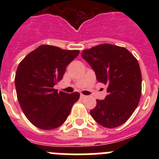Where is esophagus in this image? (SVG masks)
<instances>
[{"instance_id": "obj_1", "label": "esophagus", "mask_w": 159, "mask_h": 159, "mask_svg": "<svg viewBox=\"0 0 159 159\" xmlns=\"http://www.w3.org/2000/svg\"><path fill=\"white\" fill-rule=\"evenodd\" d=\"M80 98L81 99H85V98H86V95H80Z\"/></svg>"}]
</instances>
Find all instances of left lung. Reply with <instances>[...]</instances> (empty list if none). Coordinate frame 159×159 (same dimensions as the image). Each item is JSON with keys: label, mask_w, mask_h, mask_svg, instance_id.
<instances>
[{"label": "left lung", "mask_w": 159, "mask_h": 159, "mask_svg": "<svg viewBox=\"0 0 159 159\" xmlns=\"http://www.w3.org/2000/svg\"><path fill=\"white\" fill-rule=\"evenodd\" d=\"M95 72L97 80L107 86V95L96 100L90 114L97 123L115 128L131 116L142 93L139 64L127 48L110 43L99 44L81 53Z\"/></svg>", "instance_id": "1"}]
</instances>
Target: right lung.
<instances>
[{"mask_svg":"<svg viewBox=\"0 0 159 159\" xmlns=\"http://www.w3.org/2000/svg\"><path fill=\"white\" fill-rule=\"evenodd\" d=\"M79 53L44 44L20 63L15 76L16 95L24 114L36 127L52 130L61 126L80 99L79 92L67 94L53 88Z\"/></svg>","mask_w":159,"mask_h":159,"instance_id":"1","label":"right lung"}]
</instances>
